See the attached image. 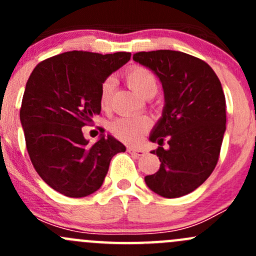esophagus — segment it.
Returning a JSON list of instances; mask_svg holds the SVG:
<instances>
[{
    "label": "esophagus",
    "mask_w": 256,
    "mask_h": 256,
    "mask_svg": "<svg viewBox=\"0 0 256 256\" xmlns=\"http://www.w3.org/2000/svg\"><path fill=\"white\" fill-rule=\"evenodd\" d=\"M128 151L130 152V154H135L136 157H141V156H144V150H140V148H135V147H128Z\"/></svg>",
    "instance_id": "34e87169"
}]
</instances>
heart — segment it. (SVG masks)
<instances>
[{"instance_id":"obj_1","label":"heart","mask_w":256,"mask_h":256,"mask_svg":"<svg viewBox=\"0 0 256 256\" xmlns=\"http://www.w3.org/2000/svg\"><path fill=\"white\" fill-rule=\"evenodd\" d=\"M125 79L134 90L144 98H152L158 90V79L150 69L132 66L125 72ZM115 80L108 78L100 88V105L106 109L112 100ZM151 120L147 116H122L110 124V131L115 138L126 144H138L144 134L151 128Z\"/></svg>"}]
</instances>
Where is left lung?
Segmentation results:
<instances>
[{"label": "left lung", "instance_id": "left-lung-1", "mask_svg": "<svg viewBox=\"0 0 256 256\" xmlns=\"http://www.w3.org/2000/svg\"><path fill=\"white\" fill-rule=\"evenodd\" d=\"M134 60L158 76L164 92L162 118L150 135L160 144L152 154L161 164L144 182L162 197H182L200 187L218 162L226 122L220 80L204 60L182 52H138Z\"/></svg>", "mask_w": 256, "mask_h": 256}]
</instances>
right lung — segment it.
<instances>
[{"label": "right lung", "mask_w": 256, "mask_h": 256, "mask_svg": "<svg viewBox=\"0 0 256 256\" xmlns=\"http://www.w3.org/2000/svg\"><path fill=\"white\" fill-rule=\"evenodd\" d=\"M131 53L72 50L40 62L26 84L20 118L33 167L54 190L86 197L102 187L110 161L126 147L102 135L89 144L82 128L99 115L100 88Z\"/></svg>", "instance_id": "right-lung-1"}]
</instances>
